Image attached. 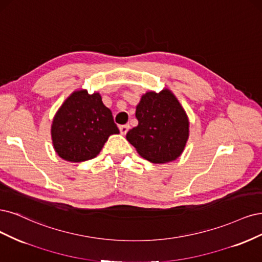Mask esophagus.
<instances>
[{
    "label": "esophagus",
    "mask_w": 262,
    "mask_h": 262,
    "mask_svg": "<svg viewBox=\"0 0 262 262\" xmlns=\"http://www.w3.org/2000/svg\"><path fill=\"white\" fill-rule=\"evenodd\" d=\"M128 129H129V125H127V124L120 126V132H121L122 135H126V134H127Z\"/></svg>",
    "instance_id": "34e87169"
}]
</instances>
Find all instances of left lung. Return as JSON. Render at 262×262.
Returning a JSON list of instances; mask_svg holds the SVG:
<instances>
[{
	"instance_id": "1",
	"label": "left lung",
	"mask_w": 262,
	"mask_h": 262,
	"mask_svg": "<svg viewBox=\"0 0 262 262\" xmlns=\"http://www.w3.org/2000/svg\"><path fill=\"white\" fill-rule=\"evenodd\" d=\"M138 125L126 139L143 159L152 163H168L179 158L189 137V121L173 92L147 91L136 106Z\"/></svg>"
}]
</instances>
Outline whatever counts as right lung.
Segmentation results:
<instances>
[{
  "label": "right lung",
  "mask_w": 262,
  "mask_h": 262,
  "mask_svg": "<svg viewBox=\"0 0 262 262\" xmlns=\"http://www.w3.org/2000/svg\"><path fill=\"white\" fill-rule=\"evenodd\" d=\"M120 134L111 110L99 92L89 95L78 89L67 97L55 113L51 125L53 148L69 162L96 158L111 135Z\"/></svg>",
  "instance_id": "obj_1"
}]
</instances>
